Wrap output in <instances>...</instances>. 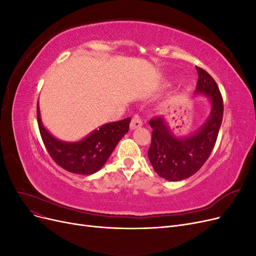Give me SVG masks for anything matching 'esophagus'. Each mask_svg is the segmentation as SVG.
Instances as JSON below:
<instances>
[{
  "mask_svg": "<svg viewBox=\"0 0 256 256\" xmlns=\"http://www.w3.org/2000/svg\"><path fill=\"white\" fill-rule=\"evenodd\" d=\"M142 125H143V122H142V120H141V118H140V116L136 115L134 118L132 120H131L130 129H131V130H134V129L140 128Z\"/></svg>",
  "mask_w": 256,
  "mask_h": 256,
  "instance_id": "34e87169",
  "label": "esophagus"
}]
</instances>
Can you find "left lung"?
I'll return each mask as SVG.
<instances>
[{"instance_id":"left-lung-1","label":"left lung","mask_w":256,"mask_h":256,"mask_svg":"<svg viewBox=\"0 0 256 256\" xmlns=\"http://www.w3.org/2000/svg\"><path fill=\"white\" fill-rule=\"evenodd\" d=\"M198 79L194 94L204 95L210 102V113L196 132L176 136L164 116L150 120L152 128L148 158L156 173L170 182L186 180L198 170L210 156L223 118V99L218 85L204 69L196 67Z\"/></svg>"}]
</instances>
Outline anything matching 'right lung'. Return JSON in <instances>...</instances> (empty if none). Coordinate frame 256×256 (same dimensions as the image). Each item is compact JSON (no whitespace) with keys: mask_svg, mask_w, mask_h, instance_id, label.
Listing matches in <instances>:
<instances>
[{"mask_svg":"<svg viewBox=\"0 0 256 256\" xmlns=\"http://www.w3.org/2000/svg\"><path fill=\"white\" fill-rule=\"evenodd\" d=\"M131 118L108 122L76 142H64L54 138L42 125L37 104V122L44 144L51 158L66 171L90 175L102 168L112 152L129 130Z\"/></svg>","mask_w":256,"mask_h":256,"instance_id":"right-lung-1","label":"right lung"}]
</instances>
